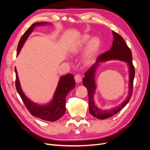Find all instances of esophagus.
Masks as SVG:
<instances>
[{
  "instance_id": "esophagus-1",
  "label": "esophagus",
  "mask_w": 150,
  "mask_h": 150,
  "mask_svg": "<svg viewBox=\"0 0 150 150\" xmlns=\"http://www.w3.org/2000/svg\"><path fill=\"white\" fill-rule=\"evenodd\" d=\"M74 79L77 83H79L81 81H82V77L79 74H76L74 76Z\"/></svg>"
}]
</instances>
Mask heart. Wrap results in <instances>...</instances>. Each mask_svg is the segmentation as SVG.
<instances>
[{"instance_id":"b5f03b06","label":"heart","mask_w":150,"mask_h":150,"mask_svg":"<svg viewBox=\"0 0 150 150\" xmlns=\"http://www.w3.org/2000/svg\"><path fill=\"white\" fill-rule=\"evenodd\" d=\"M90 36L88 34L83 35L80 39L78 43V48L82 47L88 41ZM101 42L98 38L94 37L91 39L87 44L84 53V61L85 63H89L93 61L95 56L98 53Z\"/></svg>"}]
</instances>
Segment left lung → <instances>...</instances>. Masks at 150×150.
Masks as SVG:
<instances>
[{
    "mask_svg": "<svg viewBox=\"0 0 150 150\" xmlns=\"http://www.w3.org/2000/svg\"><path fill=\"white\" fill-rule=\"evenodd\" d=\"M114 40L112 41V47L108 51L98 57L96 62L85 72L83 83L88 89L89 97V108L91 115L96 117L99 120H104L108 118L112 115L118 112L121 109L126 106L131 99L133 94V80L135 75L134 67L133 64L132 53L130 49L127 46L125 40L120 35L112 31ZM109 60H120L128 63L130 71L129 80V93L127 99L121 105H119L110 110H101L98 108L95 104L93 101V94L96 88L94 81V74L96 69L99 63Z\"/></svg>",
    "mask_w": 150,
    "mask_h": 150,
    "instance_id": "8db88e82",
    "label": "left lung"
}]
</instances>
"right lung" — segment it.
I'll return each instance as SVG.
<instances>
[{
	"label": "right lung",
	"mask_w": 150,
	"mask_h": 150,
	"mask_svg": "<svg viewBox=\"0 0 150 150\" xmlns=\"http://www.w3.org/2000/svg\"><path fill=\"white\" fill-rule=\"evenodd\" d=\"M46 22H36L29 27L25 33L22 36L17 46V55L19 54L21 48L23 46L25 40L29 35L33 32L34 28L37 25H44ZM16 88L17 91L23 101L27 109L30 114L39 118L48 121H55L59 120L64 115L66 112V98L71 90L74 89L76 83L73 78V75L67 74L60 78L56 92L52 101L47 104L38 105V104L32 102L26 97L21 87L19 77L17 75L16 68Z\"/></svg>",
	"instance_id": "1"
}]
</instances>
